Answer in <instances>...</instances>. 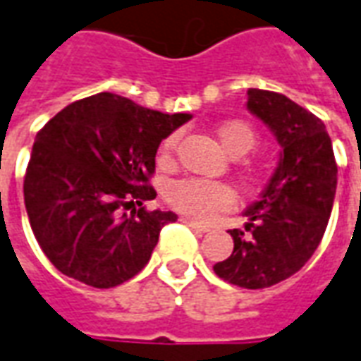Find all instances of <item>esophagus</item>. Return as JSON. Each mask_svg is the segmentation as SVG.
<instances>
[{"label": "esophagus", "instance_id": "obj_1", "mask_svg": "<svg viewBox=\"0 0 361 361\" xmlns=\"http://www.w3.org/2000/svg\"><path fill=\"white\" fill-rule=\"evenodd\" d=\"M180 221L185 224V226L192 227V229H196V231H202V233H206V231H209L208 227L206 226H200L198 221H194V219H190V217H180Z\"/></svg>", "mask_w": 361, "mask_h": 361}]
</instances>
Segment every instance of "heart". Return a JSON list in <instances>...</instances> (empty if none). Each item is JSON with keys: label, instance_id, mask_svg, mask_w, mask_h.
Segmentation results:
<instances>
[{"label": "heart", "instance_id": "heart-1", "mask_svg": "<svg viewBox=\"0 0 361 361\" xmlns=\"http://www.w3.org/2000/svg\"><path fill=\"white\" fill-rule=\"evenodd\" d=\"M217 137L231 157H243L249 153L255 144L257 135L252 128L239 120H231L217 128ZM176 145V135H169L161 144V155L169 157ZM247 183H252V176H245ZM165 200L171 208L185 214V216L208 221L212 217L226 212L233 204V192L231 188L219 180H208V178H196V176H185L171 180L165 188Z\"/></svg>", "mask_w": 361, "mask_h": 361}]
</instances>
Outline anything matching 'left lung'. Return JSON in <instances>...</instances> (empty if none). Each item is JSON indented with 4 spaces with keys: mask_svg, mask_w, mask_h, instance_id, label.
I'll return each instance as SVG.
<instances>
[{
    "mask_svg": "<svg viewBox=\"0 0 361 361\" xmlns=\"http://www.w3.org/2000/svg\"><path fill=\"white\" fill-rule=\"evenodd\" d=\"M247 94V109L274 132L282 153L267 188L245 212V229H229L233 252L214 272L239 288L262 290L313 257L331 217L338 167L323 120L286 94Z\"/></svg>",
    "mask_w": 361,
    "mask_h": 361,
    "instance_id": "1",
    "label": "left lung"
}]
</instances>
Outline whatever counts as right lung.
Segmentation results:
<instances>
[{"instance_id": "1", "label": "right lung", "mask_w": 361, "mask_h": 361, "mask_svg": "<svg viewBox=\"0 0 361 361\" xmlns=\"http://www.w3.org/2000/svg\"><path fill=\"white\" fill-rule=\"evenodd\" d=\"M190 118L99 93L46 122L23 192L32 233L62 274L106 290L142 272L161 229L176 221L173 212L144 206L157 196L149 185L155 153Z\"/></svg>"}]
</instances>
